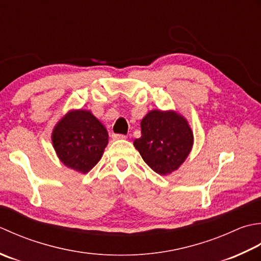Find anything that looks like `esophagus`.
I'll use <instances>...</instances> for the list:
<instances>
[{
	"label": "esophagus",
	"instance_id": "obj_1",
	"mask_svg": "<svg viewBox=\"0 0 261 261\" xmlns=\"http://www.w3.org/2000/svg\"><path fill=\"white\" fill-rule=\"evenodd\" d=\"M114 140H123V138H126V135L123 134H113Z\"/></svg>",
	"mask_w": 261,
	"mask_h": 261
}]
</instances>
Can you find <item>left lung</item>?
<instances>
[{"mask_svg": "<svg viewBox=\"0 0 261 261\" xmlns=\"http://www.w3.org/2000/svg\"><path fill=\"white\" fill-rule=\"evenodd\" d=\"M141 128L134 146L153 171L164 175L181 166L193 146V132L184 117L153 110L142 119Z\"/></svg>", "mask_w": 261, "mask_h": 261, "instance_id": "left-lung-1", "label": "left lung"}]
</instances>
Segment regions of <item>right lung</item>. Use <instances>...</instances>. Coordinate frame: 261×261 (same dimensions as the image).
Masks as SVG:
<instances>
[{
	"label": "right lung",
	"instance_id": "add662e5",
	"mask_svg": "<svg viewBox=\"0 0 261 261\" xmlns=\"http://www.w3.org/2000/svg\"><path fill=\"white\" fill-rule=\"evenodd\" d=\"M53 145L68 168L87 173L99 162L108 144V133L86 110L70 111L53 132Z\"/></svg>",
	"mask_w": 261,
	"mask_h": 261
}]
</instances>
